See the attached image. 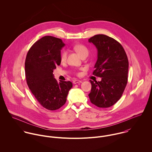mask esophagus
Segmentation results:
<instances>
[{
    "instance_id": "esophagus-1",
    "label": "esophagus",
    "mask_w": 152,
    "mask_h": 152,
    "mask_svg": "<svg viewBox=\"0 0 152 152\" xmlns=\"http://www.w3.org/2000/svg\"><path fill=\"white\" fill-rule=\"evenodd\" d=\"M72 83L74 84H78L79 83H82V81L81 80H74L72 81Z\"/></svg>"
}]
</instances>
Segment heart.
I'll list each match as a JSON object with an SVG mask.
<instances>
[{
	"mask_svg": "<svg viewBox=\"0 0 152 152\" xmlns=\"http://www.w3.org/2000/svg\"><path fill=\"white\" fill-rule=\"evenodd\" d=\"M73 49L81 56L83 57L84 56H87L88 54V50L84 45L83 44H76L73 46ZM67 52L66 51L64 50L61 52L60 55V60L61 61H65L66 59ZM78 74V73H77Z\"/></svg>",
	"mask_w": 152,
	"mask_h": 152,
	"instance_id": "heart-1",
	"label": "heart"
}]
</instances>
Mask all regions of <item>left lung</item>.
<instances>
[{
	"mask_svg": "<svg viewBox=\"0 0 152 152\" xmlns=\"http://www.w3.org/2000/svg\"><path fill=\"white\" fill-rule=\"evenodd\" d=\"M88 42L98 50V59L93 74L101 81L90 80L88 96L92 104L99 108H109L121 98L128 83L129 62L122 45L114 39L97 34Z\"/></svg>",
	"mask_w": 152,
	"mask_h": 152,
	"instance_id": "1",
	"label": "left lung"
}]
</instances>
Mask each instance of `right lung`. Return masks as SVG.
Here are the masks:
<instances>
[{"mask_svg":"<svg viewBox=\"0 0 152 152\" xmlns=\"http://www.w3.org/2000/svg\"><path fill=\"white\" fill-rule=\"evenodd\" d=\"M65 45L61 39L46 36L29 49L25 61L27 86L39 104L50 110L60 108L66 102L70 81L54 78L53 70L60 65L61 50Z\"/></svg>","mask_w":152,"mask_h":152,"instance_id":"1","label":"right lung"}]
</instances>
